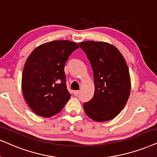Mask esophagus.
<instances>
[{
    "mask_svg": "<svg viewBox=\"0 0 157 157\" xmlns=\"http://www.w3.org/2000/svg\"><path fill=\"white\" fill-rule=\"evenodd\" d=\"M79 93H80V90H75L74 92H73V94H74L75 96H78Z\"/></svg>",
    "mask_w": 157,
    "mask_h": 157,
    "instance_id": "34e87169",
    "label": "esophagus"
}]
</instances>
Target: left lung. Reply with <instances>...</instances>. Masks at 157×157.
<instances>
[{"instance_id":"1","label":"left lung","mask_w":157,"mask_h":157,"mask_svg":"<svg viewBox=\"0 0 157 157\" xmlns=\"http://www.w3.org/2000/svg\"><path fill=\"white\" fill-rule=\"evenodd\" d=\"M79 45L92 67L95 85L92 99L83 104L85 114L96 122L112 120L130 96L131 82L126 61L120 51L108 43L89 40Z\"/></svg>"}]
</instances>
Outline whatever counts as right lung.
I'll return each instance as SVG.
<instances>
[{
    "mask_svg": "<svg viewBox=\"0 0 157 157\" xmlns=\"http://www.w3.org/2000/svg\"><path fill=\"white\" fill-rule=\"evenodd\" d=\"M79 48L69 40H54L37 46L26 61L21 77L24 98L38 116L58 114L70 98L67 89L64 66Z\"/></svg>",
    "mask_w": 157,
    "mask_h": 157,
    "instance_id": "add662e5",
    "label": "right lung"
}]
</instances>
